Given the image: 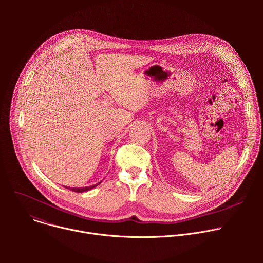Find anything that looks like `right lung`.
<instances>
[{"mask_svg":"<svg viewBox=\"0 0 263 263\" xmlns=\"http://www.w3.org/2000/svg\"><path fill=\"white\" fill-rule=\"evenodd\" d=\"M101 182H99L98 184H95L92 186H87V187H66L65 186V189H68V190H70V191H72L74 193H84V192H87V191H90V190L95 189V187H97Z\"/></svg>","mask_w":263,"mask_h":263,"instance_id":"obj_1","label":"right lung"}]
</instances>
